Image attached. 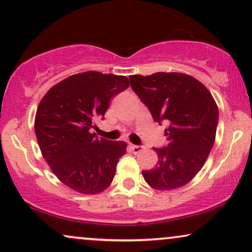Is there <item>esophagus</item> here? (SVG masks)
Listing matches in <instances>:
<instances>
[{"instance_id": "obj_1", "label": "esophagus", "mask_w": 252, "mask_h": 252, "mask_svg": "<svg viewBox=\"0 0 252 252\" xmlns=\"http://www.w3.org/2000/svg\"><path fill=\"white\" fill-rule=\"evenodd\" d=\"M142 148H143L142 146H138V145H132V143H130V145H129V149L132 150L133 153H135V154H136V153H140V152H141Z\"/></svg>"}]
</instances>
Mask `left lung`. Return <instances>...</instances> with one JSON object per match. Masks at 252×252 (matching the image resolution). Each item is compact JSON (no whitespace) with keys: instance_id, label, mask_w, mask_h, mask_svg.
<instances>
[{"instance_id":"8db88e82","label":"left lung","mask_w":252,"mask_h":252,"mask_svg":"<svg viewBox=\"0 0 252 252\" xmlns=\"http://www.w3.org/2000/svg\"><path fill=\"white\" fill-rule=\"evenodd\" d=\"M129 81L153 119L169 125L168 146L154 148L158 162L155 168L143 170V178L156 190L181 188L200 171L214 145L217 103L207 88L190 75L161 71L132 75Z\"/></svg>"}]
</instances>
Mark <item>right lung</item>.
I'll use <instances>...</instances> for the list:
<instances>
[{"instance_id":"add662e5","label":"right lung","mask_w":252,"mask_h":252,"mask_svg":"<svg viewBox=\"0 0 252 252\" xmlns=\"http://www.w3.org/2000/svg\"><path fill=\"white\" fill-rule=\"evenodd\" d=\"M128 86L126 76L86 71L55 84L39 104L34 132L41 154L71 190L96 194L112 183L126 142L98 138L90 129Z\"/></svg>"}]
</instances>
